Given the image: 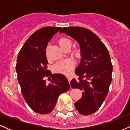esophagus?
<instances>
[{"instance_id":"obj_1","label":"esophagus","mask_w":130,"mask_h":130,"mask_svg":"<svg viewBox=\"0 0 130 130\" xmlns=\"http://www.w3.org/2000/svg\"><path fill=\"white\" fill-rule=\"evenodd\" d=\"M67 78H68V80H69V82H70V80H72V77L71 75H67Z\"/></svg>"}]
</instances>
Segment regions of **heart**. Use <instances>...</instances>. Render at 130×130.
Listing matches in <instances>:
<instances>
[{
  "mask_svg": "<svg viewBox=\"0 0 130 130\" xmlns=\"http://www.w3.org/2000/svg\"><path fill=\"white\" fill-rule=\"evenodd\" d=\"M58 43L60 47L63 50H65L66 48H70L72 44L71 41L64 37L60 38L58 41ZM80 52V50L79 48H75L72 51L73 55L76 57L79 56ZM73 67H74V63L72 60L70 59H66V60L58 61L55 65V70L58 72L65 73V74H69L72 72Z\"/></svg>",
  "mask_w": 130,
  "mask_h": 130,
  "instance_id": "heart-1",
  "label": "heart"
}]
</instances>
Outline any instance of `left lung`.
<instances>
[{"label":"left lung","mask_w":130,"mask_h":130,"mask_svg":"<svg viewBox=\"0 0 130 130\" xmlns=\"http://www.w3.org/2000/svg\"><path fill=\"white\" fill-rule=\"evenodd\" d=\"M77 41L81 50V61L75 70L77 80L70 82L72 88L82 90L75 107L82 115L96 112L105 100L112 80V65L108 50L93 32L81 27H63L60 31Z\"/></svg>","instance_id":"1"}]
</instances>
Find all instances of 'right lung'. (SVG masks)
Masks as SVG:
<instances>
[{
	"label": "right lung",
	"instance_id": "obj_1",
	"mask_svg": "<svg viewBox=\"0 0 130 130\" xmlns=\"http://www.w3.org/2000/svg\"><path fill=\"white\" fill-rule=\"evenodd\" d=\"M61 27H44L35 31L25 42L18 54V79L22 94L30 108L45 115L54 109L59 95L70 89L67 78L47 70L48 43ZM46 78L51 82L47 84Z\"/></svg>",
	"mask_w": 130,
	"mask_h": 130
}]
</instances>
